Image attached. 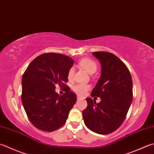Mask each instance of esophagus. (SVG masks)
<instances>
[{"label": "esophagus", "instance_id": "34e87169", "mask_svg": "<svg viewBox=\"0 0 154 154\" xmlns=\"http://www.w3.org/2000/svg\"><path fill=\"white\" fill-rule=\"evenodd\" d=\"M77 100H80V99H81V97H79V96H77Z\"/></svg>", "mask_w": 154, "mask_h": 154}]
</instances>
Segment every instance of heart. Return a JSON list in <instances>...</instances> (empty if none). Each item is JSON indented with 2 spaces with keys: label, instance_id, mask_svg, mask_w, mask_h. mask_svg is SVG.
<instances>
[{
  "label": "heart",
  "instance_id": "heart-1",
  "mask_svg": "<svg viewBox=\"0 0 154 154\" xmlns=\"http://www.w3.org/2000/svg\"><path fill=\"white\" fill-rule=\"evenodd\" d=\"M79 65L81 67H83L88 72L89 74H93L97 71V65L93 60L91 59H82L79 62ZM75 73L74 67H71L69 68L67 73L68 79L71 80L73 79ZM90 85L89 84H75L72 87V89L74 92L77 93V95L80 96H83L86 93V92L90 89Z\"/></svg>",
  "mask_w": 154,
  "mask_h": 154
}]
</instances>
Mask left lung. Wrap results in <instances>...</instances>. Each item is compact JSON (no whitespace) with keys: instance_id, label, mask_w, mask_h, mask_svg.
<instances>
[{"instance_id":"obj_1","label":"left lung","mask_w":154,"mask_h":154,"mask_svg":"<svg viewBox=\"0 0 154 154\" xmlns=\"http://www.w3.org/2000/svg\"><path fill=\"white\" fill-rule=\"evenodd\" d=\"M92 54L101 63V75L91 97L86 98L87 107L83 117L90 130L109 134L124 122L133 99V82L127 66L117 56L103 51ZM94 97L101 98L99 104L92 100Z\"/></svg>"}]
</instances>
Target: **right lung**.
<instances>
[{
    "label": "right lung",
    "mask_w": 154,
    "mask_h": 154,
    "mask_svg": "<svg viewBox=\"0 0 154 154\" xmlns=\"http://www.w3.org/2000/svg\"><path fill=\"white\" fill-rule=\"evenodd\" d=\"M73 59L62 54L47 53L30 63L22 78L21 100L32 124L45 131H53L65 124L77 96L66 85ZM59 85L66 93L55 92Z\"/></svg>",
    "instance_id": "obj_1"
}]
</instances>
